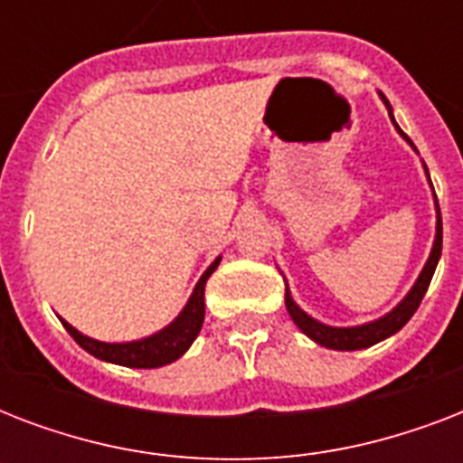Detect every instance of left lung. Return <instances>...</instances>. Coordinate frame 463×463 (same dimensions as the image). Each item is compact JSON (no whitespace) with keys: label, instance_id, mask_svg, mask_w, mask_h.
Returning a JSON list of instances; mask_svg holds the SVG:
<instances>
[{"label":"left lung","instance_id":"1","mask_svg":"<svg viewBox=\"0 0 463 463\" xmlns=\"http://www.w3.org/2000/svg\"><path fill=\"white\" fill-rule=\"evenodd\" d=\"M382 100L387 105L389 118L394 122L396 132L402 134L403 139L411 144L409 137L402 132V127L396 125L389 100L384 96H382ZM411 146H413V144H411ZM425 173H428V167H425ZM428 180H430V175H428ZM435 211H438V225H435V242H432L430 257L425 261L423 271L418 276V281L413 283V288L409 290V296L403 298L402 303L396 305L392 312H387V315L380 317V319H374V322L360 324V326H329V324L317 322L315 317H309L307 312H303V309L298 307L296 300L290 298L288 286H286V307H288V315L293 317V322L298 324V329L303 331L305 336L312 338L315 344L324 345V348H334V351H360V348H367V345L380 344V341H384V338H389L392 334H396V331L402 329L403 324L413 317V312L418 309L420 300H423L425 290H428V286H430L432 281V274H435V269H438L439 254H442V216H439L438 196H435Z\"/></svg>","mask_w":463,"mask_h":463}]
</instances>
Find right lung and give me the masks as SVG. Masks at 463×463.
<instances>
[{"instance_id": "obj_1", "label": "right lung", "mask_w": 463, "mask_h": 463, "mask_svg": "<svg viewBox=\"0 0 463 463\" xmlns=\"http://www.w3.org/2000/svg\"><path fill=\"white\" fill-rule=\"evenodd\" d=\"M218 257L206 271L202 274L199 283L194 286V293L189 296L187 305L180 315L175 317L173 322L167 324L165 329L156 331L151 336L139 338V341H127V344H105V341H96V338L86 336L79 329H74L71 324L64 322V329L71 334L76 344L81 345L83 351H89L93 358L105 360V363H115V365L125 367H163L167 363H175L187 353V348L194 344V338L199 336L203 324V286L209 281V276L216 271Z\"/></svg>"}]
</instances>
